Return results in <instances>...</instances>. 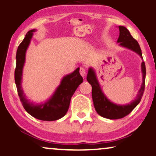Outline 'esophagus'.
Here are the masks:
<instances>
[{
    "instance_id": "34e87169",
    "label": "esophagus",
    "mask_w": 156,
    "mask_h": 156,
    "mask_svg": "<svg viewBox=\"0 0 156 156\" xmlns=\"http://www.w3.org/2000/svg\"><path fill=\"white\" fill-rule=\"evenodd\" d=\"M80 73L81 75V76L83 78H84L86 75V69L83 67H81L80 68Z\"/></svg>"
}]
</instances>
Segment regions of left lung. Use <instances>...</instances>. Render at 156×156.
Wrapping results in <instances>:
<instances>
[{"instance_id":"8db88e82","label":"left lung","mask_w":156,"mask_h":156,"mask_svg":"<svg viewBox=\"0 0 156 156\" xmlns=\"http://www.w3.org/2000/svg\"><path fill=\"white\" fill-rule=\"evenodd\" d=\"M120 33L117 43L119 45L136 52L143 58L142 52L138 41L133 38L129 30L124 26H118ZM141 70L143 75V82L141 84L138 94L130 104L117 105L111 102L103 93L100 86L96 74L94 69L90 67L87 75V80L92 86V98L95 109L100 115L108 119H119L128 115L140 103L142 98L145 89V81H146V66L144 62L141 63Z\"/></svg>"}]
</instances>
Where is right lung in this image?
I'll list each match as a JSON object with an SVG mask.
<instances>
[{
    "instance_id": "right-lung-1",
    "label": "right lung",
    "mask_w": 156,
    "mask_h": 156,
    "mask_svg": "<svg viewBox=\"0 0 156 156\" xmlns=\"http://www.w3.org/2000/svg\"><path fill=\"white\" fill-rule=\"evenodd\" d=\"M35 31H36V29L29 30L18 48L16 53L15 82L18 96L25 110L30 115L37 119L53 121L63 118L66 115L69 108L71 97L83 80L79 73L80 68H78L71 73L66 75L62 78L61 83L53 95L45 103L35 104L29 101L26 98L21 86L22 76L26 61V51L30 45L33 32Z\"/></svg>"
}]
</instances>
